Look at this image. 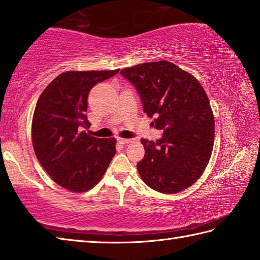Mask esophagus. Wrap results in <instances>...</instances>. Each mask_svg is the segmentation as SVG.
Here are the masks:
<instances>
[{
	"label": "esophagus",
	"instance_id": "esophagus-1",
	"mask_svg": "<svg viewBox=\"0 0 260 260\" xmlns=\"http://www.w3.org/2000/svg\"><path fill=\"white\" fill-rule=\"evenodd\" d=\"M117 141L120 143V144H127V143H131L133 140H128V139H121V137H118Z\"/></svg>",
	"mask_w": 260,
	"mask_h": 260
}]
</instances>
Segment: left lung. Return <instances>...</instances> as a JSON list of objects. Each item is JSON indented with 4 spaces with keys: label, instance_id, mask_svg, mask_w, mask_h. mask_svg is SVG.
Returning a JSON list of instances; mask_svg holds the SVG:
<instances>
[{
    "label": "left lung",
    "instance_id": "8db88e82",
    "mask_svg": "<svg viewBox=\"0 0 260 260\" xmlns=\"http://www.w3.org/2000/svg\"><path fill=\"white\" fill-rule=\"evenodd\" d=\"M120 74L136 88L151 125L163 131L156 142L141 140L142 180L157 192L183 191L202 175L212 153L214 118L206 91L192 75L165 60Z\"/></svg>",
    "mask_w": 260,
    "mask_h": 260
}]
</instances>
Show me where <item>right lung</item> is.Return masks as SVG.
I'll return each mask as SVG.
<instances>
[{
    "mask_svg": "<svg viewBox=\"0 0 260 260\" xmlns=\"http://www.w3.org/2000/svg\"><path fill=\"white\" fill-rule=\"evenodd\" d=\"M119 71H67L40 95L32 118V144L39 162L60 186L90 190L102 180L116 153V140L98 139L87 129L88 93Z\"/></svg>",
    "mask_w": 260,
    "mask_h": 260,
    "instance_id": "right-lung-1",
    "label": "right lung"
}]
</instances>
